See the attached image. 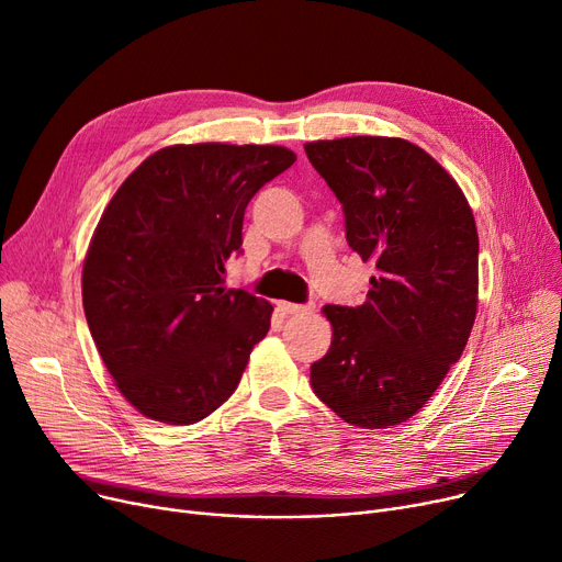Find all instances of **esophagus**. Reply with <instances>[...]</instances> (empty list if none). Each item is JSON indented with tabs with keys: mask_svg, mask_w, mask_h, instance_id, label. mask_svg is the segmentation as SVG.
Listing matches in <instances>:
<instances>
[{
	"mask_svg": "<svg viewBox=\"0 0 562 562\" xmlns=\"http://www.w3.org/2000/svg\"><path fill=\"white\" fill-rule=\"evenodd\" d=\"M278 307L284 314H307V312L314 310V305H296V303H284V301L278 303Z\"/></svg>",
	"mask_w": 562,
	"mask_h": 562,
	"instance_id": "obj_1",
	"label": "esophagus"
}]
</instances>
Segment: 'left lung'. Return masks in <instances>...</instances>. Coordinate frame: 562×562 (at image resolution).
<instances>
[{"mask_svg": "<svg viewBox=\"0 0 562 562\" xmlns=\"http://www.w3.org/2000/svg\"><path fill=\"white\" fill-rule=\"evenodd\" d=\"M341 202L346 241L378 273L358 307L326 305L314 394L352 426L415 417L456 364L479 305V232L453 177L419 145L348 136L305 145Z\"/></svg>", "mask_w": 562, "mask_h": 562, "instance_id": "1", "label": "left lung"}]
</instances>
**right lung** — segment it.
I'll return each instance as SVG.
<instances>
[{"label": "right lung", "mask_w": 562, "mask_h": 562, "mask_svg": "<svg viewBox=\"0 0 562 562\" xmlns=\"http://www.w3.org/2000/svg\"><path fill=\"white\" fill-rule=\"evenodd\" d=\"M296 155L282 145H170L115 191L81 273L88 328L115 387L161 424H195L239 385L273 305L225 289L252 195Z\"/></svg>", "instance_id": "add662e5"}]
</instances>
